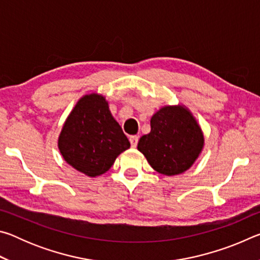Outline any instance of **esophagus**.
<instances>
[{"label": "esophagus", "mask_w": 260, "mask_h": 260, "mask_svg": "<svg viewBox=\"0 0 260 260\" xmlns=\"http://www.w3.org/2000/svg\"><path fill=\"white\" fill-rule=\"evenodd\" d=\"M129 142H131V146L135 148L136 146H138V142H139V136L136 135H132L129 136Z\"/></svg>", "instance_id": "34e87169"}]
</instances>
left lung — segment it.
Wrapping results in <instances>:
<instances>
[{
    "mask_svg": "<svg viewBox=\"0 0 260 260\" xmlns=\"http://www.w3.org/2000/svg\"><path fill=\"white\" fill-rule=\"evenodd\" d=\"M151 131L143 135L138 149L158 173L177 175L190 167L202 151L201 127L182 105L164 107L153 114Z\"/></svg>",
    "mask_w": 260,
    "mask_h": 260,
    "instance_id": "left-lung-1",
    "label": "left lung"
}]
</instances>
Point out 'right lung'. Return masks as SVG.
<instances>
[{"mask_svg":"<svg viewBox=\"0 0 260 260\" xmlns=\"http://www.w3.org/2000/svg\"><path fill=\"white\" fill-rule=\"evenodd\" d=\"M131 147L102 95H85L69 114L58 138L68 164L88 177L109 171L116 158Z\"/></svg>","mask_w":260,"mask_h":260,"instance_id":"right-lung-1","label":"right lung"}]
</instances>
